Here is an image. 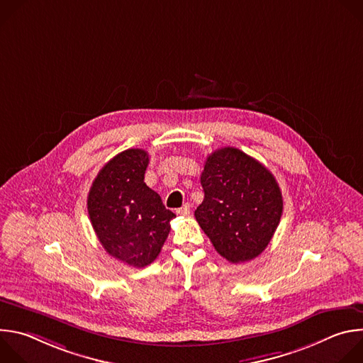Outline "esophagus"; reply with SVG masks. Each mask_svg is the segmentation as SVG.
I'll use <instances>...</instances> for the list:
<instances>
[{"instance_id": "34e87169", "label": "esophagus", "mask_w": 363, "mask_h": 363, "mask_svg": "<svg viewBox=\"0 0 363 363\" xmlns=\"http://www.w3.org/2000/svg\"><path fill=\"white\" fill-rule=\"evenodd\" d=\"M189 211H191L189 205H188V203H185V205H182V206H181V208H178V210H177V214H179V216H189Z\"/></svg>"}]
</instances>
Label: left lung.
I'll list each match as a JSON object with an SVG mask.
<instances>
[{
  "label": "left lung",
  "instance_id": "left-lung-1",
  "mask_svg": "<svg viewBox=\"0 0 363 363\" xmlns=\"http://www.w3.org/2000/svg\"><path fill=\"white\" fill-rule=\"evenodd\" d=\"M203 201L195 218L230 263L250 262L269 245L280 223L283 196L274 175L237 147H221L201 174Z\"/></svg>",
  "mask_w": 363,
  "mask_h": 363
}]
</instances>
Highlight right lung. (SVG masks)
Instances as JSON below:
<instances>
[{
  "label": "right lung",
  "mask_w": 363,
  "mask_h": 363,
  "mask_svg": "<svg viewBox=\"0 0 363 363\" xmlns=\"http://www.w3.org/2000/svg\"><path fill=\"white\" fill-rule=\"evenodd\" d=\"M147 164L143 149L118 153L99 171L87 196L90 223L103 248L138 269L158 257L175 217L143 182Z\"/></svg>",
  "instance_id": "add662e5"
}]
</instances>
